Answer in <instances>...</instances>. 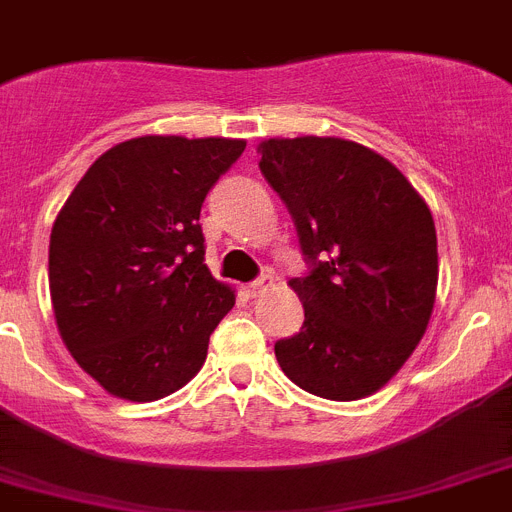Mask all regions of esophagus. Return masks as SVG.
Listing matches in <instances>:
<instances>
[{
    "label": "esophagus",
    "mask_w": 512,
    "mask_h": 512,
    "mask_svg": "<svg viewBox=\"0 0 512 512\" xmlns=\"http://www.w3.org/2000/svg\"><path fill=\"white\" fill-rule=\"evenodd\" d=\"M270 286H273V278H270V275H262V278H257L255 283H247V286H244V293H247L250 299H255V296H260L262 291H268Z\"/></svg>",
    "instance_id": "34e87169"
}]
</instances>
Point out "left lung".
<instances>
[{
  "mask_svg": "<svg viewBox=\"0 0 512 512\" xmlns=\"http://www.w3.org/2000/svg\"><path fill=\"white\" fill-rule=\"evenodd\" d=\"M257 154L314 265L288 281L304 327L275 342V358L309 394L371 397L428 330L438 291L433 213L389 159L355 141L265 139Z\"/></svg>",
  "mask_w": 512,
  "mask_h": 512,
  "instance_id": "8db88e82",
  "label": "left lung"
}]
</instances>
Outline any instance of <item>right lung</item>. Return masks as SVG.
Masks as SVG:
<instances>
[{"label":"right lung","mask_w":512,"mask_h":512,"mask_svg":"<svg viewBox=\"0 0 512 512\" xmlns=\"http://www.w3.org/2000/svg\"><path fill=\"white\" fill-rule=\"evenodd\" d=\"M244 146L224 136L121 141L53 221L48 286L59 335L113 397L154 402L206 363L237 293L208 270L198 219Z\"/></svg>","instance_id":"add662e5"}]
</instances>
